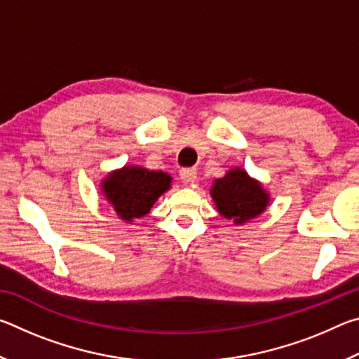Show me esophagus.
I'll return each mask as SVG.
<instances>
[{
  "instance_id": "1",
  "label": "esophagus",
  "mask_w": 359,
  "mask_h": 359,
  "mask_svg": "<svg viewBox=\"0 0 359 359\" xmlns=\"http://www.w3.org/2000/svg\"><path fill=\"white\" fill-rule=\"evenodd\" d=\"M198 177L196 168H184L180 171V179L184 182H194Z\"/></svg>"
}]
</instances>
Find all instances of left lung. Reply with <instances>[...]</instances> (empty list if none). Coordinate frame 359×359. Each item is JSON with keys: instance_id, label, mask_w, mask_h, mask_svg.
Here are the masks:
<instances>
[{"instance_id": "8db88e82", "label": "left lung", "mask_w": 359, "mask_h": 359, "mask_svg": "<svg viewBox=\"0 0 359 359\" xmlns=\"http://www.w3.org/2000/svg\"><path fill=\"white\" fill-rule=\"evenodd\" d=\"M212 196L220 214L236 223H244L259 215L267 204L263 188L242 169H233L224 177L217 179Z\"/></svg>"}]
</instances>
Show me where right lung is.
<instances>
[{"instance_id": "right-lung-1", "label": "right lung", "mask_w": 359, "mask_h": 359, "mask_svg": "<svg viewBox=\"0 0 359 359\" xmlns=\"http://www.w3.org/2000/svg\"><path fill=\"white\" fill-rule=\"evenodd\" d=\"M171 187V175L142 168H123L106 179L104 193L123 220L139 218Z\"/></svg>"}]
</instances>
